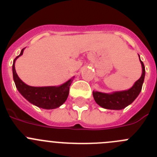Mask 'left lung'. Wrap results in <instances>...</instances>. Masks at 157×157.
<instances>
[{"mask_svg": "<svg viewBox=\"0 0 157 157\" xmlns=\"http://www.w3.org/2000/svg\"><path fill=\"white\" fill-rule=\"evenodd\" d=\"M139 59L142 66V74L140 79L134 83L132 87L127 90L115 91L112 93L93 91V98L99 106L106 109H112V110H121L127 107L135 100V99L138 96L141 91L145 77L144 64L140 60V56H139Z\"/></svg>", "mask_w": 157, "mask_h": 157, "instance_id": "8db88e82", "label": "left lung"}]
</instances>
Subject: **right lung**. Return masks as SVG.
<instances>
[{
  "label": "right lung",
  "instance_id": "obj_1",
  "mask_svg": "<svg viewBox=\"0 0 157 157\" xmlns=\"http://www.w3.org/2000/svg\"><path fill=\"white\" fill-rule=\"evenodd\" d=\"M24 48L21 50L20 55L14 59L13 63V77L16 87L20 94L30 103L39 108L44 109H54L64 103L69 94V89L73 81L72 78L60 86H31L26 84L20 80L15 70L16 60L21 56Z\"/></svg>",
  "mask_w": 157,
  "mask_h": 157
}]
</instances>
